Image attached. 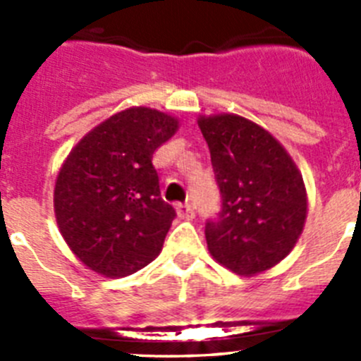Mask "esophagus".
Returning a JSON list of instances; mask_svg holds the SVG:
<instances>
[{
	"instance_id": "esophagus-1",
	"label": "esophagus",
	"mask_w": 361,
	"mask_h": 361,
	"mask_svg": "<svg viewBox=\"0 0 361 361\" xmlns=\"http://www.w3.org/2000/svg\"><path fill=\"white\" fill-rule=\"evenodd\" d=\"M177 215L178 219H183V220H193L195 212H193V208H191V204H178Z\"/></svg>"
}]
</instances>
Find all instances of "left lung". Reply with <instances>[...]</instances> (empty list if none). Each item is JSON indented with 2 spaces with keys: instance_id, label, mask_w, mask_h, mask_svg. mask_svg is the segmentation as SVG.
Listing matches in <instances>:
<instances>
[{
  "instance_id": "left-lung-1",
  "label": "left lung",
  "mask_w": 361,
  "mask_h": 361,
  "mask_svg": "<svg viewBox=\"0 0 361 361\" xmlns=\"http://www.w3.org/2000/svg\"><path fill=\"white\" fill-rule=\"evenodd\" d=\"M222 193L219 219L206 224L216 262L242 276L271 269L293 251L307 219L304 178L267 130L237 114L200 116Z\"/></svg>"
}]
</instances>
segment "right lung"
Returning <instances> with one entry per match:
<instances>
[{
	"instance_id": "obj_1",
	"label": "right lung",
	"mask_w": 361,
	"mask_h": 361,
	"mask_svg": "<svg viewBox=\"0 0 361 361\" xmlns=\"http://www.w3.org/2000/svg\"><path fill=\"white\" fill-rule=\"evenodd\" d=\"M177 117L132 106L73 146L57 173L54 213L72 253L106 279L137 273L159 257L175 209L161 197L153 153Z\"/></svg>"
}]
</instances>
